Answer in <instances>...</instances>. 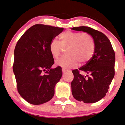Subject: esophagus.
Returning <instances> with one entry per match:
<instances>
[{"mask_svg":"<svg viewBox=\"0 0 125 125\" xmlns=\"http://www.w3.org/2000/svg\"><path fill=\"white\" fill-rule=\"evenodd\" d=\"M67 72V70H66L65 69H62V72L63 73H66Z\"/></svg>","mask_w":125,"mask_h":125,"instance_id":"1","label":"esophagus"}]
</instances>
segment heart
I'll return each mask as SVG.
<instances>
[{
  "label": "heart",
  "mask_w": 125,
  "mask_h": 125,
  "mask_svg": "<svg viewBox=\"0 0 125 125\" xmlns=\"http://www.w3.org/2000/svg\"><path fill=\"white\" fill-rule=\"evenodd\" d=\"M60 42L53 39L49 45L52 57L57 59L63 49H66L65 56L56 61V65L64 69L74 67L78 62L83 64L92 58L95 50L94 39L86 33L66 31L60 36Z\"/></svg>",
  "instance_id": "b5f03b06"
}]
</instances>
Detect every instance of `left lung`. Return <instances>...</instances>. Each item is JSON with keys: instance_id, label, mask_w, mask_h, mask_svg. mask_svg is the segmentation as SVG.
<instances>
[{"instance_id": "1", "label": "left lung", "mask_w": 125, "mask_h": 125, "mask_svg": "<svg viewBox=\"0 0 125 125\" xmlns=\"http://www.w3.org/2000/svg\"><path fill=\"white\" fill-rule=\"evenodd\" d=\"M72 29L86 32L94 42L92 58L85 65L72 71L74 79L71 83L74 99L85 103H94L105 96L114 77L115 52L108 37L101 31L88 26ZM81 72L85 75L82 74Z\"/></svg>"}]
</instances>
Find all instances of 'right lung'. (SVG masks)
I'll use <instances>...</instances> for the list:
<instances>
[{
    "instance_id": "right-lung-1",
    "label": "right lung",
    "mask_w": 125,
    "mask_h": 125,
    "mask_svg": "<svg viewBox=\"0 0 125 125\" xmlns=\"http://www.w3.org/2000/svg\"><path fill=\"white\" fill-rule=\"evenodd\" d=\"M63 31V28L36 24L25 31L16 44L12 69L17 90L31 104L45 103L54 95L62 71L59 66L51 68L54 61L49 45Z\"/></svg>"
}]
</instances>
